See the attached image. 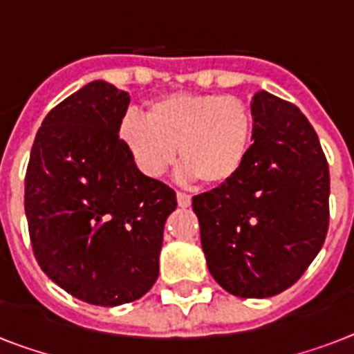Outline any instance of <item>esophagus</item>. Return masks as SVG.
Instances as JSON below:
<instances>
[{"instance_id": "obj_1", "label": "esophagus", "mask_w": 354, "mask_h": 354, "mask_svg": "<svg viewBox=\"0 0 354 354\" xmlns=\"http://www.w3.org/2000/svg\"><path fill=\"white\" fill-rule=\"evenodd\" d=\"M176 198H178V205H180V207H191V204H193L191 196L185 193H178Z\"/></svg>"}]
</instances>
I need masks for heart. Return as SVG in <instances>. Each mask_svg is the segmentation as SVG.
<instances>
[{"instance_id":"b5f03b06","label":"heart","mask_w":354,"mask_h":354,"mask_svg":"<svg viewBox=\"0 0 354 354\" xmlns=\"http://www.w3.org/2000/svg\"><path fill=\"white\" fill-rule=\"evenodd\" d=\"M253 128V110L241 97L176 91L150 101L147 115L124 113L119 138L147 178H160L180 150L185 176L226 187L246 163Z\"/></svg>"}]
</instances>
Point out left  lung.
Masks as SVG:
<instances>
[{
  "mask_svg": "<svg viewBox=\"0 0 354 354\" xmlns=\"http://www.w3.org/2000/svg\"><path fill=\"white\" fill-rule=\"evenodd\" d=\"M253 143L241 174L193 198L207 268L239 297H270L296 283L329 230V163L292 102L259 91Z\"/></svg>",
  "mask_w": 354,
  "mask_h": 354,
  "instance_id": "1",
  "label": "left lung"
}]
</instances>
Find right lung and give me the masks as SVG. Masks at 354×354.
Wrapping results in <instances>:
<instances>
[{"label":"right lung","instance_id":"1","mask_svg":"<svg viewBox=\"0 0 354 354\" xmlns=\"http://www.w3.org/2000/svg\"><path fill=\"white\" fill-rule=\"evenodd\" d=\"M130 95L95 80L64 99L36 132L25 172L35 257L60 288L91 305L139 299L160 274L176 193L133 165L119 138Z\"/></svg>","mask_w":354,"mask_h":354}]
</instances>
